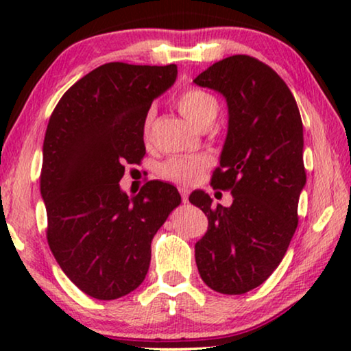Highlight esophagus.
Listing matches in <instances>:
<instances>
[{"label": "esophagus", "instance_id": "34e87169", "mask_svg": "<svg viewBox=\"0 0 351 351\" xmlns=\"http://www.w3.org/2000/svg\"><path fill=\"white\" fill-rule=\"evenodd\" d=\"M179 191H180V195H182V201H184V203H186V201H189V186H180L179 189Z\"/></svg>", "mask_w": 351, "mask_h": 351}]
</instances>
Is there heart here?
<instances>
[{
  "mask_svg": "<svg viewBox=\"0 0 351 351\" xmlns=\"http://www.w3.org/2000/svg\"><path fill=\"white\" fill-rule=\"evenodd\" d=\"M177 108L186 118V121L193 124L195 128L204 126L206 123H213L219 112V102L213 94L206 93L203 89H190L177 99ZM153 114L152 112L145 117L143 121V134L145 137L150 131ZM209 166V158L203 155H184L174 156L160 167V174L166 180L179 182V184H191L201 176L206 167Z\"/></svg>",
  "mask_w": 351,
  "mask_h": 351,
  "instance_id": "heart-1",
  "label": "heart"
}]
</instances>
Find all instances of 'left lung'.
I'll return each mask as SVG.
<instances>
[{"label":"left lung","mask_w":351,"mask_h":351,"mask_svg":"<svg viewBox=\"0 0 351 351\" xmlns=\"http://www.w3.org/2000/svg\"><path fill=\"white\" fill-rule=\"evenodd\" d=\"M193 83L227 102V137L213 185L233 195L228 208L213 206L201 190L190 195L208 217V232L195 244L196 267L210 289L244 294L275 271L294 237L306 182L304 126L285 81L254 57L215 62Z\"/></svg>","instance_id":"obj_1"}]
</instances>
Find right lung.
<instances>
[{
	"mask_svg": "<svg viewBox=\"0 0 351 351\" xmlns=\"http://www.w3.org/2000/svg\"><path fill=\"white\" fill-rule=\"evenodd\" d=\"M177 78V66L110 62L83 76L57 104L43 143L41 198L47 243L84 294L113 300L137 289L152 239L180 203L174 185L150 180L129 198L124 165L145 155L143 121Z\"/></svg>",
	"mask_w": 351,
	"mask_h": 351,
	"instance_id": "1",
	"label": "right lung"
}]
</instances>
